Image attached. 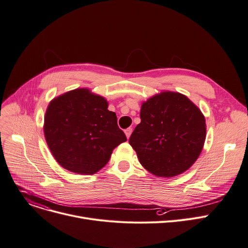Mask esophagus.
<instances>
[{"mask_svg":"<svg viewBox=\"0 0 248 248\" xmlns=\"http://www.w3.org/2000/svg\"><path fill=\"white\" fill-rule=\"evenodd\" d=\"M131 133H133V128H131V127H128V128H126V129L124 130V134H125V136H126L127 140L129 139V137H130Z\"/></svg>","mask_w":248,"mask_h":248,"instance_id":"obj_1","label":"esophagus"}]
</instances>
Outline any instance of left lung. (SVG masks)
Here are the masks:
<instances>
[{
  "mask_svg": "<svg viewBox=\"0 0 248 248\" xmlns=\"http://www.w3.org/2000/svg\"><path fill=\"white\" fill-rule=\"evenodd\" d=\"M140 120L129 144L148 172L173 177L199 158L206 138L205 118L186 95L170 91L153 95L141 104Z\"/></svg>",
  "mask_w": 248,
  "mask_h": 248,
  "instance_id": "left-lung-1",
  "label": "left lung"
}]
</instances>
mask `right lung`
Listing matches in <instances>:
<instances>
[{
	"mask_svg": "<svg viewBox=\"0 0 248 248\" xmlns=\"http://www.w3.org/2000/svg\"><path fill=\"white\" fill-rule=\"evenodd\" d=\"M108 103L90 89H76L49 102L44 122L46 144L57 162L78 174H93L126 140Z\"/></svg>",
	"mask_w": 248,
	"mask_h": 248,
	"instance_id": "add662e5",
	"label": "right lung"
}]
</instances>
